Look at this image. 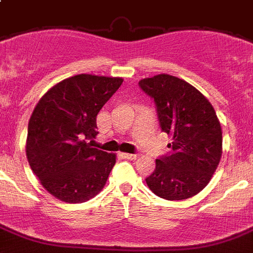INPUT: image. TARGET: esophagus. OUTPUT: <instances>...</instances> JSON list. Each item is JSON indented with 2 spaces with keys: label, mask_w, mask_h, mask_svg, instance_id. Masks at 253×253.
I'll use <instances>...</instances> for the list:
<instances>
[{
  "label": "esophagus",
  "mask_w": 253,
  "mask_h": 253,
  "mask_svg": "<svg viewBox=\"0 0 253 253\" xmlns=\"http://www.w3.org/2000/svg\"><path fill=\"white\" fill-rule=\"evenodd\" d=\"M125 159H129V160H135L137 158V154H129V153H122L121 154Z\"/></svg>",
  "instance_id": "esophagus-1"
}]
</instances>
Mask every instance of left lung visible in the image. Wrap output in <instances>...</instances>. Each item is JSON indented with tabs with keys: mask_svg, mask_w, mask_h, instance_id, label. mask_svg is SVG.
<instances>
[{
	"mask_svg": "<svg viewBox=\"0 0 253 253\" xmlns=\"http://www.w3.org/2000/svg\"><path fill=\"white\" fill-rule=\"evenodd\" d=\"M154 100L162 131L172 142L170 151L155 160L145 179L157 196L184 200L205 188L221 158V127L212 105L196 87L172 75L139 81Z\"/></svg>",
	"mask_w": 253,
	"mask_h": 253,
	"instance_id": "left-lung-1",
	"label": "left lung"
}]
</instances>
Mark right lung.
Here are the masks:
<instances>
[{
    "label": "right lung",
    "instance_id": "obj_1",
    "mask_svg": "<svg viewBox=\"0 0 253 253\" xmlns=\"http://www.w3.org/2000/svg\"><path fill=\"white\" fill-rule=\"evenodd\" d=\"M124 83L121 78L81 74L42 96L28 125L26 157L42 186L57 199L76 204L102 191L116 155L91 148L96 116Z\"/></svg>",
    "mask_w": 253,
    "mask_h": 253
}]
</instances>
